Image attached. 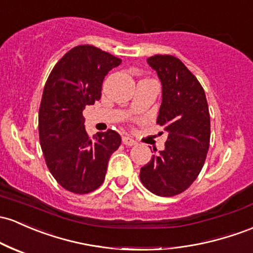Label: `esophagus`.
I'll return each instance as SVG.
<instances>
[{
	"instance_id": "1",
	"label": "esophagus",
	"mask_w": 253,
	"mask_h": 253,
	"mask_svg": "<svg viewBox=\"0 0 253 253\" xmlns=\"http://www.w3.org/2000/svg\"><path fill=\"white\" fill-rule=\"evenodd\" d=\"M122 143H124L126 146H133L137 144V141L129 137H122Z\"/></svg>"
}]
</instances>
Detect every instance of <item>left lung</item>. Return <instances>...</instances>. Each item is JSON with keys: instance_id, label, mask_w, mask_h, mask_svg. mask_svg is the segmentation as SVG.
I'll return each instance as SVG.
<instances>
[{"instance_id": "obj_1", "label": "left lung", "mask_w": 253, "mask_h": 253, "mask_svg": "<svg viewBox=\"0 0 253 253\" xmlns=\"http://www.w3.org/2000/svg\"><path fill=\"white\" fill-rule=\"evenodd\" d=\"M148 63L162 83L157 125L168 132L165 150L140 169V180L156 196L173 197L193 184L210 145V114L204 88L181 60L155 55Z\"/></svg>"}]
</instances>
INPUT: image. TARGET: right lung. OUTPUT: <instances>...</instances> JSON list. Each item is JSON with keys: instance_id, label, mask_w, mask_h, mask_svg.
Wrapping results in <instances>:
<instances>
[{"instance_id": "obj_1", "label": "right lung", "mask_w": 253, "mask_h": 253, "mask_svg": "<svg viewBox=\"0 0 253 253\" xmlns=\"http://www.w3.org/2000/svg\"><path fill=\"white\" fill-rule=\"evenodd\" d=\"M121 59L93 45L66 52L49 74L40 105L41 148L50 173L65 190L86 194L104 181L108 161L121 137L108 129L93 138L85 129L83 110L101 98L108 72Z\"/></svg>"}]
</instances>
